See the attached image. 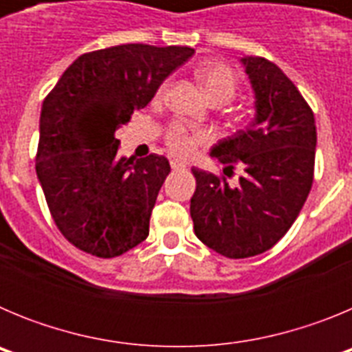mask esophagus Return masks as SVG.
I'll return each instance as SVG.
<instances>
[{"label":"esophagus","instance_id":"esophagus-1","mask_svg":"<svg viewBox=\"0 0 352 352\" xmlns=\"http://www.w3.org/2000/svg\"><path fill=\"white\" fill-rule=\"evenodd\" d=\"M170 167H173L174 170H179V169H185L186 166L182 160H170Z\"/></svg>","mask_w":352,"mask_h":352}]
</instances>
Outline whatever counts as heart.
<instances>
[{
	"label": "heart",
	"instance_id": "b5f03b06",
	"mask_svg": "<svg viewBox=\"0 0 352 352\" xmlns=\"http://www.w3.org/2000/svg\"><path fill=\"white\" fill-rule=\"evenodd\" d=\"M197 80L203 86L204 93L214 104H226L236 95L238 89V77L231 67L223 63H204L195 70ZM169 82L160 84L157 89V100H162L166 96ZM206 141V132L197 126H188L185 123H173L166 132V142L169 149L178 157H190Z\"/></svg>",
	"mask_w": 352,
	"mask_h": 352
}]
</instances>
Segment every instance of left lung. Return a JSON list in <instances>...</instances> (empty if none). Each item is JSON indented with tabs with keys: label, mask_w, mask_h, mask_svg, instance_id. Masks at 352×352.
Here are the masks:
<instances>
[{
	"label": "left lung",
	"mask_w": 352,
	"mask_h": 352,
	"mask_svg": "<svg viewBox=\"0 0 352 352\" xmlns=\"http://www.w3.org/2000/svg\"><path fill=\"white\" fill-rule=\"evenodd\" d=\"M239 61L254 89L256 118L214 144L211 157L231 169L243 164L245 176L229 185L192 169L195 236L229 259L263 254L291 229L312 188L317 144L312 109L284 72L259 56Z\"/></svg>",
	"instance_id": "obj_1"
}]
</instances>
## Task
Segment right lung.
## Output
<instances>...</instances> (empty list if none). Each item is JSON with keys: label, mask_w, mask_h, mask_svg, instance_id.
<instances>
[{"label": "right lung", "mask_w": 352, "mask_h": 352, "mask_svg": "<svg viewBox=\"0 0 352 352\" xmlns=\"http://www.w3.org/2000/svg\"><path fill=\"white\" fill-rule=\"evenodd\" d=\"M192 47L125 43L79 56L45 96L36 176L61 234L79 250L116 257L148 238L169 160L118 155L114 132L146 107Z\"/></svg>", "instance_id": "1"}]
</instances>
